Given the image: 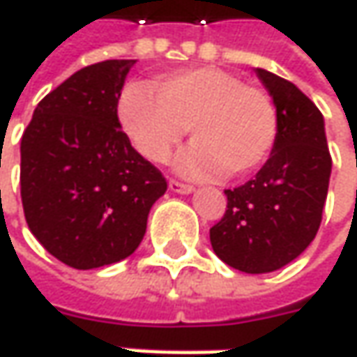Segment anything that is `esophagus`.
<instances>
[{
	"mask_svg": "<svg viewBox=\"0 0 357 357\" xmlns=\"http://www.w3.org/2000/svg\"><path fill=\"white\" fill-rule=\"evenodd\" d=\"M169 190L174 191V193H191L193 188H191L190 183H181V181H176V179H169Z\"/></svg>",
	"mask_w": 357,
	"mask_h": 357,
	"instance_id": "34e87169",
	"label": "esophagus"
}]
</instances>
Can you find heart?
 Instances as JSON below:
<instances>
[{
    "instance_id": "1",
    "label": "heart",
    "mask_w": 357,
    "mask_h": 357,
    "mask_svg": "<svg viewBox=\"0 0 357 357\" xmlns=\"http://www.w3.org/2000/svg\"><path fill=\"white\" fill-rule=\"evenodd\" d=\"M118 122L146 160L164 164L190 126L195 140L178 155L193 178H241L268 158L278 134L277 108L263 89L217 67L185 68L120 93Z\"/></svg>"
}]
</instances>
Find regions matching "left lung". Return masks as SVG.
<instances>
[{
	"instance_id": "8db88e82",
	"label": "left lung",
	"mask_w": 357,
	"mask_h": 357,
	"mask_svg": "<svg viewBox=\"0 0 357 357\" xmlns=\"http://www.w3.org/2000/svg\"><path fill=\"white\" fill-rule=\"evenodd\" d=\"M257 77L277 106V142L255 178L225 190V215L209 229L217 257L249 275L282 268L312 243L332 172L322 112L290 80Z\"/></svg>"
}]
</instances>
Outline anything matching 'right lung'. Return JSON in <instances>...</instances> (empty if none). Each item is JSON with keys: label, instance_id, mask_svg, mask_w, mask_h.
I'll return each mask as SVG.
<instances>
[{"label": "right lung", "instance_id": "1", "mask_svg": "<svg viewBox=\"0 0 357 357\" xmlns=\"http://www.w3.org/2000/svg\"><path fill=\"white\" fill-rule=\"evenodd\" d=\"M136 61L77 70L45 96L21 138V202L37 241L79 271L130 257L167 190L120 128L116 106Z\"/></svg>", "mask_w": 357, "mask_h": 357}]
</instances>
